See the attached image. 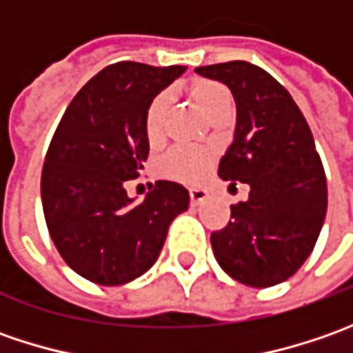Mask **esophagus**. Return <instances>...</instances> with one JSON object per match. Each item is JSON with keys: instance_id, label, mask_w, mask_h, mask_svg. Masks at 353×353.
Returning a JSON list of instances; mask_svg holds the SVG:
<instances>
[{"instance_id": "obj_1", "label": "esophagus", "mask_w": 353, "mask_h": 353, "mask_svg": "<svg viewBox=\"0 0 353 353\" xmlns=\"http://www.w3.org/2000/svg\"><path fill=\"white\" fill-rule=\"evenodd\" d=\"M188 194H190V202H192V206H200L202 202H206V200H208V192H206L204 188H190V190H188Z\"/></svg>"}]
</instances>
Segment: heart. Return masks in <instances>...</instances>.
Wrapping results in <instances>:
<instances>
[{
    "label": "heart",
    "instance_id": "1",
    "mask_svg": "<svg viewBox=\"0 0 353 353\" xmlns=\"http://www.w3.org/2000/svg\"><path fill=\"white\" fill-rule=\"evenodd\" d=\"M186 94L206 116L216 117L230 110V92L220 82L208 78H194L186 84ZM169 96L157 94L145 112V135L151 145L163 141L165 119L169 112ZM214 153L204 147H174L163 161V170L169 179L181 183H198L212 165Z\"/></svg>",
    "mask_w": 353,
    "mask_h": 353
}]
</instances>
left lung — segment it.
<instances>
[{
  "label": "left lung",
  "instance_id": "obj_1",
  "mask_svg": "<svg viewBox=\"0 0 353 353\" xmlns=\"http://www.w3.org/2000/svg\"><path fill=\"white\" fill-rule=\"evenodd\" d=\"M196 72L225 84L236 100L234 141L218 174L250 184V198L232 206V222L212 234V251L232 279L273 287L301 269L326 218V176L312 133L291 94L263 68L232 61Z\"/></svg>",
  "mask_w": 353,
  "mask_h": 353
}]
</instances>
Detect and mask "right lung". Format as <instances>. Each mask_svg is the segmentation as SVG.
<instances>
[{
  "label": "right lung",
  "mask_w": 353,
  "mask_h": 353,
  "mask_svg": "<svg viewBox=\"0 0 353 353\" xmlns=\"http://www.w3.org/2000/svg\"><path fill=\"white\" fill-rule=\"evenodd\" d=\"M186 66L117 62L66 108L45 157L41 200L62 259L98 285H125L157 261L170 222L188 210L183 184L157 181L143 202L125 183L149 155L145 112Z\"/></svg>",
  "instance_id": "1"
}]
</instances>
